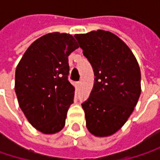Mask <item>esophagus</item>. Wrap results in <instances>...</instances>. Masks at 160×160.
<instances>
[{
    "label": "esophagus",
    "instance_id": "1",
    "mask_svg": "<svg viewBox=\"0 0 160 160\" xmlns=\"http://www.w3.org/2000/svg\"><path fill=\"white\" fill-rule=\"evenodd\" d=\"M80 84H81V82H80V81H78V82L76 83V88H77V89H80Z\"/></svg>",
    "mask_w": 160,
    "mask_h": 160
}]
</instances>
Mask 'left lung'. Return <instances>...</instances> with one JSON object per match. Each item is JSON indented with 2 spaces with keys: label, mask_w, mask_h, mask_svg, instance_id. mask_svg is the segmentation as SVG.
<instances>
[{
  "label": "left lung",
  "mask_w": 160,
  "mask_h": 160,
  "mask_svg": "<svg viewBox=\"0 0 160 160\" xmlns=\"http://www.w3.org/2000/svg\"><path fill=\"white\" fill-rule=\"evenodd\" d=\"M74 37L95 76L90 96L81 104L87 129L95 136H109L124 125L138 102L139 65L130 48L109 31Z\"/></svg>",
  "instance_id": "8db88e82"
}]
</instances>
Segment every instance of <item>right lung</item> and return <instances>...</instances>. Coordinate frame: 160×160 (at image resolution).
Listing matches in <instances>:
<instances>
[{"label": "right lung", "instance_id": "obj_1", "mask_svg": "<svg viewBox=\"0 0 160 160\" xmlns=\"http://www.w3.org/2000/svg\"><path fill=\"white\" fill-rule=\"evenodd\" d=\"M79 48L67 33H49L36 40L16 69V91L21 110L42 133L60 132L73 104L74 87L68 80V55Z\"/></svg>", "mask_w": 160, "mask_h": 160}]
</instances>
